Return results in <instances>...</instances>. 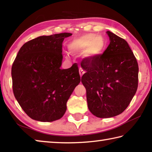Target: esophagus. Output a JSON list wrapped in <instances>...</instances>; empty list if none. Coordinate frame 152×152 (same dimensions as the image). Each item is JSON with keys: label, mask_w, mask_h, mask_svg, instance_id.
<instances>
[{"label": "esophagus", "mask_w": 152, "mask_h": 152, "mask_svg": "<svg viewBox=\"0 0 152 152\" xmlns=\"http://www.w3.org/2000/svg\"><path fill=\"white\" fill-rule=\"evenodd\" d=\"M79 73H80V76L82 77V75H83V74L85 73V72H84V70L82 68H80V69H79Z\"/></svg>", "instance_id": "esophagus-1"}]
</instances>
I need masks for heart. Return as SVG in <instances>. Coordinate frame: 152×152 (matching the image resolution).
I'll return each instance as SVG.
<instances>
[{
	"label": "heart",
	"instance_id": "1",
	"mask_svg": "<svg viewBox=\"0 0 152 152\" xmlns=\"http://www.w3.org/2000/svg\"><path fill=\"white\" fill-rule=\"evenodd\" d=\"M105 45V40L101 36L88 33L74 38L69 45V48L74 53L86 51V57L93 58L103 52Z\"/></svg>",
	"mask_w": 152,
	"mask_h": 152
}]
</instances>
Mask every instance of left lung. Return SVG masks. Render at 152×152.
<instances>
[{
	"label": "left lung",
	"instance_id": "obj_1",
	"mask_svg": "<svg viewBox=\"0 0 152 152\" xmlns=\"http://www.w3.org/2000/svg\"><path fill=\"white\" fill-rule=\"evenodd\" d=\"M110 43L103 53L84 58L81 82L88 107L94 116L109 118L127 109L138 86L139 67L127 42L108 31Z\"/></svg>",
	"mask_w": 152,
	"mask_h": 152
}]
</instances>
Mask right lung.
Listing matches in <instances>:
<instances>
[{
    "label": "right lung",
    "mask_w": 152,
    "mask_h": 152,
    "mask_svg": "<svg viewBox=\"0 0 152 152\" xmlns=\"http://www.w3.org/2000/svg\"><path fill=\"white\" fill-rule=\"evenodd\" d=\"M72 35L62 33L30 40L20 48L12 64L15 97L32 119L42 122L60 119L80 82L76 63L68 69H60L63 41Z\"/></svg>",
    "instance_id": "obj_1"
}]
</instances>
